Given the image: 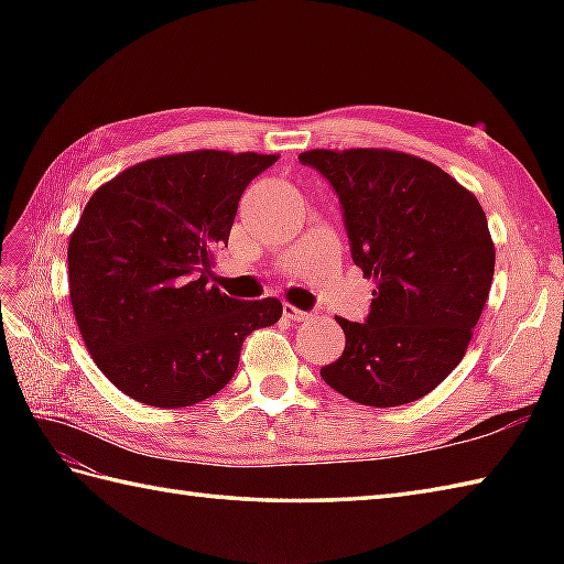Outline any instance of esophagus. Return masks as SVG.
I'll list each match as a JSON object with an SVG mask.
<instances>
[{"instance_id":"1","label":"esophagus","mask_w":564,"mask_h":564,"mask_svg":"<svg viewBox=\"0 0 564 564\" xmlns=\"http://www.w3.org/2000/svg\"><path fill=\"white\" fill-rule=\"evenodd\" d=\"M283 315L289 317V319H293V322H303V319H310V317H313L310 313H305V310H297L295 305H289V303L283 305Z\"/></svg>"}]
</instances>
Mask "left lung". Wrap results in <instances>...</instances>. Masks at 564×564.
Masks as SVG:
<instances>
[{
  "mask_svg": "<svg viewBox=\"0 0 564 564\" xmlns=\"http://www.w3.org/2000/svg\"><path fill=\"white\" fill-rule=\"evenodd\" d=\"M301 162L337 191L354 263L376 281L366 322L337 317L346 346L319 376L368 406L424 398L463 361L492 289L495 242L480 200L398 150H310Z\"/></svg>",
  "mask_w": 564,
  "mask_h": 564,
  "instance_id": "8db88e82",
  "label": "left lung"
}]
</instances>
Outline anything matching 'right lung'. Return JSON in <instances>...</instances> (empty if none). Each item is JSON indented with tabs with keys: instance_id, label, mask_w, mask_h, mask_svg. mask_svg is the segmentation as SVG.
<instances>
[{
	"instance_id": "right-lung-1",
	"label": "right lung",
	"mask_w": 564,
	"mask_h": 564,
	"mask_svg": "<svg viewBox=\"0 0 564 564\" xmlns=\"http://www.w3.org/2000/svg\"><path fill=\"white\" fill-rule=\"evenodd\" d=\"M279 154L194 150L128 166L94 191L69 237V301L113 386L142 404L191 406L235 376L242 344L283 315L275 297L208 285L237 203Z\"/></svg>"
}]
</instances>
